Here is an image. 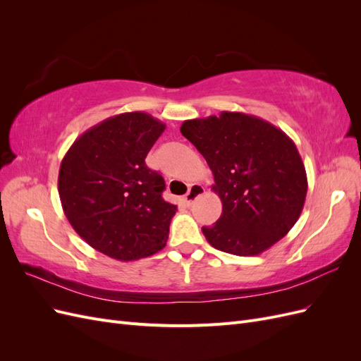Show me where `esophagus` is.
Returning a JSON list of instances; mask_svg holds the SVG:
<instances>
[{
    "mask_svg": "<svg viewBox=\"0 0 361 361\" xmlns=\"http://www.w3.org/2000/svg\"><path fill=\"white\" fill-rule=\"evenodd\" d=\"M206 191H204V187H202L200 183H192L188 192L185 194V202H187L188 204H191L195 199H199L200 195H203Z\"/></svg>",
    "mask_w": 361,
    "mask_h": 361,
    "instance_id": "34e87169",
    "label": "esophagus"
}]
</instances>
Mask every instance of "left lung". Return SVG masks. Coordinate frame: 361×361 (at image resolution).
Wrapping results in <instances>:
<instances>
[{
    "label": "left lung",
    "mask_w": 361,
    "mask_h": 361,
    "mask_svg": "<svg viewBox=\"0 0 361 361\" xmlns=\"http://www.w3.org/2000/svg\"><path fill=\"white\" fill-rule=\"evenodd\" d=\"M182 135L212 170L223 203L214 226L202 227L214 248L256 256L279 243L298 221L307 174L298 149L281 129L236 111L185 120Z\"/></svg>",
    "instance_id": "8db88e82"
}]
</instances>
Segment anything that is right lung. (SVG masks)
<instances>
[{"label":"right lung","instance_id":"1","mask_svg":"<svg viewBox=\"0 0 361 361\" xmlns=\"http://www.w3.org/2000/svg\"><path fill=\"white\" fill-rule=\"evenodd\" d=\"M166 125L147 113L117 114L87 129L64 155L59 194L84 241L129 262L166 247L178 207L162 199L166 182L146 157Z\"/></svg>","mask_w":361,"mask_h":361}]
</instances>
